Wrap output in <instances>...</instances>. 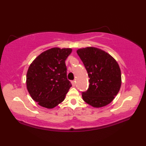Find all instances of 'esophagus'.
Masks as SVG:
<instances>
[{"instance_id":"34e87169","label":"esophagus","mask_w":146,"mask_h":146,"mask_svg":"<svg viewBox=\"0 0 146 146\" xmlns=\"http://www.w3.org/2000/svg\"><path fill=\"white\" fill-rule=\"evenodd\" d=\"M71 83H72V86H74L76 85V81H74V80L72 81Z\"/></svg>"}]
</instances>
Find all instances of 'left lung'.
<instances>
[{"mask_svg": "<svg viewBox=\"0 0 146 146\" xmlns=\"http://www.w3.org/2000/svg\"><path fill=\"white\" fill-rule=\"evenodd\" d=\"M90 78L89 88L82 92L84 101L94 108L110 104L119 92L121 84V70L110 54L96 47L77 50Z\"/></svg>", "mask_w": 146, "mask_h": 146, "instance_id": "8db88e82", "label": "left lung"}]
</instances>
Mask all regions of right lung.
<instances>
[{"instance_id": "1", "label": "right lung", "mask_w": 146, "mask_h": 146, "mask_svg": "<svg viewBox=\"0 0 146 146\" xmlns=\"http://www.w3.org/2000/svg\"><path fill=\"white\" fill-rule=\"evenodd\" d=\"M72 48H52L38 56L27 74V88L42 107L52 109L62 102L72 84L67 79L65 60Z\"/></svg>"}]
</instances>
